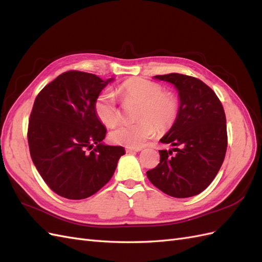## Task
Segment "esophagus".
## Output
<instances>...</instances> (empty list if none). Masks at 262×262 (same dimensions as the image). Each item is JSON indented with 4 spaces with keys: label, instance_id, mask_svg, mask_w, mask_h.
<instances>
[{
    "label": "esophagus",
    "instance_id": "34e87169",
    "mask_svg": "<svg viewBox=\"0 0 262 262\" xmlns=\"http://www.w3.org/2000/svg\"><path fill=\"white\" fill-rule=\"evenodd\" d=\"M142 148L141 147H125V150L128 153H131V152H140Z\"/></svg>",
    "mask_w": 262,
    "mask_h": 262
}]
</instances>
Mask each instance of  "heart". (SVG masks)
Here are the masks:
<instances>
[{
	"instance_id": "b5f03b06",
	"label": "heart",
	"mask_w": 262,
	"mask_h": 262,
	"mask_svg": "<svg viewBox=\"0 0 262 262\" xmlns=\"http://www.w3.org/2000/svg\"><path fill=\"white\" fill-rule=\"evenodd\" d=\"M117 93L124 101L139 102L136 116L139 121L122 123L110 132L109 140L114 144L140 147L154 136L155 126L160 132L167 131L178 117L177 98L172 94L166 93L160 83L143 77H131L118 86ZM93 109L98 120L109 128L120 120L116 98L108 91L97 95Z\"/></svg>"
}]
</instances>
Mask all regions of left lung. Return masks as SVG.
Here are the masks:
<instances>
[{
	"instance_id": "8db88e82",
	"label": "left lung",
	"mask_w": 262,
	"mask_h": 262,
	"mask_svg": "<svg viewBox=\"0 0 262 262\" xmlns=\"http://www.w3.org/2000/svg\"><path fill=\"white\" fill-rule=\"evenodd\" d=\"M154 77L175 85L180 106L175 123L161 139L173 148L160 150V164L146 171L147 178L168 195H196L208 188L224 161V108L216 94L199 78L178 73Z\"/></svg>"
}]
</instances>
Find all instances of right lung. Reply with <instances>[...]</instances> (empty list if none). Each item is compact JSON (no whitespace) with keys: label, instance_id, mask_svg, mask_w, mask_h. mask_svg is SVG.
Returning a JSON list of instances; mask_svg holds the SVG:
<instances>
[{"label":"right lung","instance_id":"add662e5","mask_svg":"<svg viewBox=\"0 0 262 262\" xmlns=\"http://www.w3.org/2000/svg\"><path fill=\"white\" fill-rule=\"evenodd\" d=\"M113 80L68 71L35 99L27 133L31 160L52 191L67 199L96 193L125 153L122 146L101 143L107 130L93 109L95 98Z\"/></svg>","mask_w":262,"mask_h":262}]
</instances>
